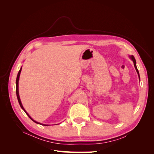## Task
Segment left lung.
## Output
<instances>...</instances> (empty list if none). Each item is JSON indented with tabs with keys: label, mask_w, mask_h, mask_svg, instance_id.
<instances>
[{
	"label": "left lung",
	"mask_w": 154,
	"mask_h": 154,
	"mask_svg": "<svg viewBox=\"0 0 154 154\" xmlns=\"http://www.w3.org/2000/svg\"><path fill=\"white\" fill-rule=\"evenodd\" d=\"M130 58H131V59L133 60V62H134V67H135V68H136V71H137V74H138V75H139V71H138L137 68V67H136V59H135V58L133 57V56H132V57H130Z\"/></svg>",
	"instance_id": "1"
}]
</instances>
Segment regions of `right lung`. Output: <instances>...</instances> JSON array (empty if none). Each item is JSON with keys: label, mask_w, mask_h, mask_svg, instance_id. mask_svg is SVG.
Listing matches in <instances>:
<instances>
[{"label": "right lung", "mask_w": 154, "mask_h": 154, "mask_svg": "<svg viewBox=\"0 0 154 154\" xmlns=\"http://www.w3.org/2000/svg\"><path fill=\"white\" fill-rule=\"evenodd\" d=\"M21 70H22V67L20 68V71H19V72H18V74H17V80H16V93H17V99H18V103H19V104H20V106H21V108L24 110V112H25L26 113V114L29 116V118L32 120V121H33V122H35V123H38V124H40V123H38V122H35V120H33L32 119L30 116H29V114H27V112H26V111L25 110V109H24V107H23V106H22V103H21V101H20V96H19V94H18V80H19V77H20V72H21ZM40 125H43V124H40ZM45 126H48V125H45Z\"/></svg>", "instance_id": "right-lung-1"}]
</instances>
